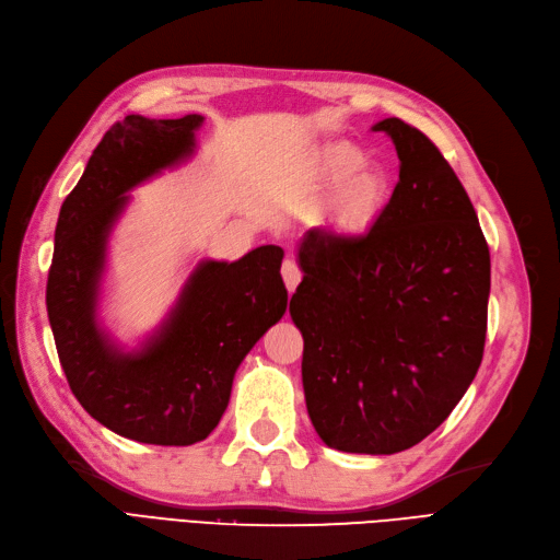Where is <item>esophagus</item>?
<instances>
[{
  "label": "esophagus",
  "instance_id": "obj_1",
  "mask_svg": "<svg viewBox=\"0 0 560 560\" xmlns=\"http://www.w3.org/2000/svg\"><path fill=\"white\" fill-rule=\"evenodd\" d=\"M282 280H284V287H287V292H294L296 287H299V282H301V268L296 266V261H292V259H287L284 264H282Z\"/></svg>",
  "mask_w": 560,
  "mask_h": 560
}]
</instances>
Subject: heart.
Returning a JSON list of instances; mask_svg holds the SVG:
<instances>
[{
	"instance_id": "b5f03b06",
	"label": "heart",
	"mask_w": 560,
	"mask_h": 560,
	"mask_svg": "<svg viewBox=\"0 0 560 560\" xmlns=\"http://www.w3.org/2000/svg\"><path fill=\"white\" fill-rule=\"evenodd\" d=\"M311 186L331 192L327 214L346 231L372 225L386 211L393 192L388 174L368 164V155L351 143H331L317 153Z\"/></svg>"
}]
</instances>
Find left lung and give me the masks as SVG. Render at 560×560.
<instances>
[{
	"instance_id": "1",
	"label": "left lung",
	"mask_w": 560,
	"mask_h": 560,
	"mask_svg": "<svg viewBox=\"0 0 560 560\" xmlns=\"http://www.w3.org/2000/svg\"><path fill=\"white\" fill-rule=\"evenodd\" d=\"M372 131L396 145V190L362 235H304L290 315L304 337L301 380L323 443L393 455L441 427L474 382L490 249L441 150L398 117Z\"/></svg>"
}]
</instances>
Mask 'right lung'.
<instances>
[{"instance_id":"add662e5","label":"right lung","mask_w":560,"mask_h":560,"mask_svg":"<svg viewBox=\"0 0 560 560\" xmlns=\"http://www.w3.org/2000/svg\"><path fill=\"white\" fill-rule=\"evenodd\" d=\"M202 115L115 122L60 207L47 311L60 365L98 424L148 445H192L217 429L240 362L287 311L282 247L202 259L164 320L136 346L98 317L108 243L129 190L195 155Z\"/></svg>"}]
</instances>
